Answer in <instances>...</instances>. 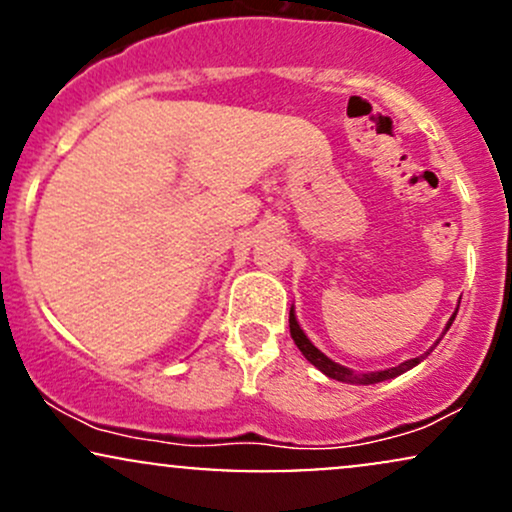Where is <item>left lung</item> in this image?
<instances>
[{"instance_id": "obj_1", "label": "left lung", "mask_w": 512, "mask_h": 512, "mask_svg": "<svg viewBox=\"0 0 512 512\" xmlns=\"http://www.w3.org/2000/svg\"><path fill=\"white\" fill-rule=\"evenodd\" d=\"M455 315H457V310H455ZM455 315L450 317V322H448V327H445V332L450 330V325H452V320H455ZM289 327H291L293 342H296L298 349H301V354H303L305 358H308V361L313 363V366H315L317 370H322V373H325L327 378L339 380V383H354V385H375V383H383V380L397 378V375L407 373L409 368H414L416 363H421V361H424V358L428 356V351H426V354H421V356H416V358H409V361L399 363V366H395V368L373 370V373H356V370H351V368H346V366H339V363H334L332 358H327L325 354H322L320 349H317V346H315L313 342H310L308 337H305V332L301 330V325H298L296 315H293V305H291V313H289Z\"/></svg>"}]
</instances>
